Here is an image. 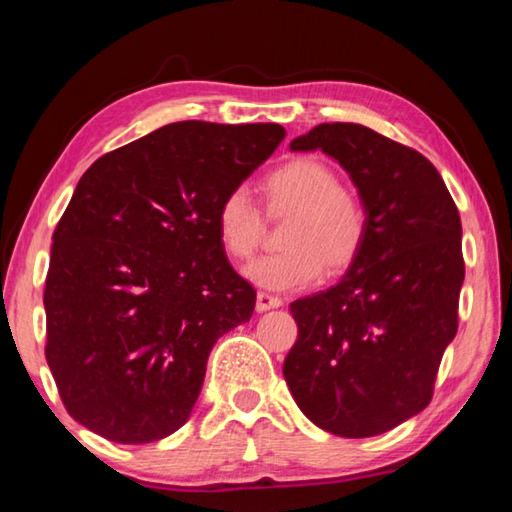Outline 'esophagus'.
I'll return each mask as SVG.
<instances>
[{"instance_id": "obj_1", "label": "esophagus", "mask_w": 512, "mask_h": 512, "mask_svg": "<svg viewBox=\"0 0 512 512\" xmlns=\"http://www.w3.org/2000/svg\"><path fill=\"white\" fill-rule=\"evenodd\" d=\"M255 307H257L259 314H262V311L282 307V300L277 298V296H271V293H264V291H262V293H257V302H255Z\"/></svg>"}]
</instances>
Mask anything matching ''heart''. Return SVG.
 I'll use <instances>...</instances> for the list:
<instances>
[{
  "label": "heart",
  "instance_id": "1",
  "mask_svg": "<svg viewBox=\"0 0 512 512\" xmlns=\"http://www.w3.org/2000/svg\"><path fill=\"white\" fill-rule=\"evenodd\" d=\"M268 212H293L284 230L287 250L255 259L244 275L266 291H302L357 257L366 237L361 198L339 185L325 162L296 158L264 180ZM216 235L232 259H248L262 239V216L244 187L230 189L214 214Z\"/></svg>",
  "mask_w": 512,
  "mask_h": 512
}]
</instances>
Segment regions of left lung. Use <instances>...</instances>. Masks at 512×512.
I'll return each instance as SVG.
<instances>
[{"label": "left lung", "instance_id": "left-lung-1", "mask_svg": "<svg viewBox=\"0 0 512 512\" xmlns=\"http://www.w3.org/2000/svg\"><path fill=\"white\" fill-rule=\"evenodd\" d=\"M289 149L323 151L348 171L366 237L334 287L291 302L298 341L284 379L316 427L379 436L431 402L456 336L461 216L424 155L361 124H320Z\"/></svg>", "mask_w": 512, "mask_h": 512}]
</instances>
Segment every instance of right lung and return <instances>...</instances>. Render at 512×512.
I'll use <instances>...</instances> for the list:
<instances>
[{"mask_svg":"<svg viewBox=\"0 0 512 512\" xmlns=\"http://www.w3.org/2000/svg\"><path fill=\"white\" fill-rule=\"evenodd\" d=\"M284 135L280 124L176 121L83 173L45 284L47 363L83 427L144 445L189 420L214 343L255 309L216 207Z\"/></svg>","mask_w":512,"mask_h":512,"instance_id":"1","label":"right lung"}]
</instances>
